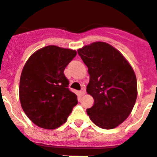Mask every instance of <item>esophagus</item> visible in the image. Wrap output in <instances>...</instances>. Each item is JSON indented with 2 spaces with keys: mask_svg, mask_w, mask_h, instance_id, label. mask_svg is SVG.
<instances>
[{
  "mask_svg": "<svg viewBox=\"0 0 157 157\" xmlns=\"http://www.w3.org/2000/svg\"><path fill=\"white\" fill-rule=\"evenodd\" d=\"M79 93H80V95H84V94H85V88H82V89L80 91H79Z\"/></svg>",
  "mask_w": 157,
  "mask_h": 157,
  "instance_id": "esophagus-1",
  "label": "esophagus"
}]
</instances>
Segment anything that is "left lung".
Here are the masks:
<instances>
[{"label":"left lung","mask_w":157,"mask_h":157,"mask_svg":"<svg viewBox=\"0 0 157 157\" xmlns=\"http://www.w3.org/2000/svg\"><path fill=\"white\" fill-rule=\"evenodd\" d=\"M78 53L90 75L86 91L94 98L87 114L99 128H117L130 115L137 97L133 68L120 51L105 42L85 45Z\"/></svg>","instance_id":"left-lung-1"}]
</instances>
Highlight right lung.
Listing matches in <instances>:
<instances>
[{"label":"right lung","mask_w":157,"mask_h":157,"mask_svg":"<svg viewBox=\"0 0 157 157\" xmlns=\"http://www.w3.org/2000/svg\"><path fill=\"white\" fill-rule=\"evenodd\" d=\"M76 54L74 49L52 45L34 52L26 62L20 78V101L36 126L48 130L59 128L78 104L63 73Z\"/></svg>","instance_id":"1"}]
</instances>
